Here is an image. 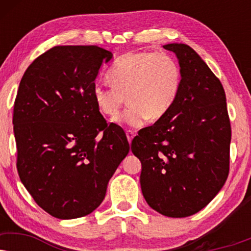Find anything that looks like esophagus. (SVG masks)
Returning a JSON list of instances; mask_svg holds the SVG:
<instances>
[{
    "label": "esophagus",
    "mask_w": 251,
    "mask_h": 251,
    "mask_svg": "<svg viewBox=\"0 0 251 251\" xmlns=\"http://www.w3.org/2000/svg\"><path fill=\"white\" fill-rule=\"evenodd\" d=\"M126 138H128L129 143H131L132 139H133V137H135V132H133L132 130H126Z\"/></svg>",
    "instance_id": "esophagus-1"
}]
</instances>
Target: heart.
<instances>
[{
  "mask_svg": "<svg viewBox=\"0 0 251 251\" xmlns=\"http://www.w3.org/2000/svg\"><path fill=\"white\" fill-rule=\"evenodd\" d=\"M111 84L95 83L92 97L99 111L115 118L125 104L128 108L118 121L142 126L163 118L179 95L181 70L178 61L167 52H128L115 60L108 72Z\"/></svg>",
  "mask_w": 251,
  "mask_h": 251,
  "instance_id": "b5f03b06",
  "label": "heart"
}]
</instances>
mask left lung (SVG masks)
Here are the masks:
<instances>
[{
  "label": "left lung",
  "mask_w": 251,
  "mask_h": 251,
  "mask_svg": "<svg viewBox=\"0 0 251 251\" xmlns=\"http://www.w3.org/2000/svg\"><path fill=\"white\" fill-rule=\"evenodd\" d=\"M176 53L181 87L163 118L139 130L131 151L142 162L140 186L161 215L197 214L214 199L229 171L231 123L224 88L191 47L163 46Z\"/></svg>",
  "instance_id": "left-lung-1"
}]
</instances>
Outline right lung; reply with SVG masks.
<instances>
[{"instance_id":"1","label":"right lung","mask_w":251,"mask_h":251,"mask_svg":"<svg viewBox=\"0 0 251 251\" xmlns=\"http://www.w3.org/2000/svg\"><path fill=\"white\" fill-rule=\"evenodd\" d=\"M113 54L97 46H57L29 65L13 106L17 170L39 207L53 217L91 214L130 146L92 97Z\"/></svg>"}]
</instances>
